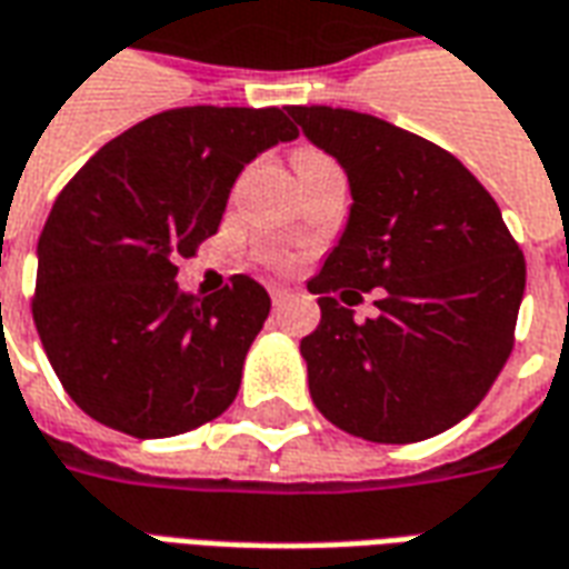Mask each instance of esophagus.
I'll use <instances>...</instances> for the list:
<instances>
[{"label": "esophagus", "instance_id": "1", "mask_svg": "<svg viewBox=\"0 0 569 569\" xmlns=\"http://www.w3.org/2000/svg\"><path fill=\"white\" fill-rule=\"evenodd\" d=\"M286 298H289V289H283V286H271V301H273V305H283Z\"/></svg>", "mask_w": 569, "mask_h": 569}]
</instances>
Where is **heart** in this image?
I'll list each match as a JSON object with an SVG mask.
<instances>
[{"label":"heart","mask_w":569,"mask_h":569,"mask_svg":"<svg viewBox=\"0 0 569 569\" xmlns=\"http://www.w3.org/2000/svg\"><path fill=\"white\" fill-rule=\"evenodd\" d=\"M326 160L323 153H313V150H305V153H298L296 157V166H308V162H320ZM264 261L277 268V271H289V268H296L298 264V256L296 252H283V249H277V252H268Z\"/></svg>","instance_id":"obj_1"}]
</instances>
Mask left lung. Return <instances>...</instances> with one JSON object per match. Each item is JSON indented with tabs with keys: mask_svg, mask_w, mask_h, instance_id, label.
Returning a JSON list of instances; mask_svg holds the SVG:
<instances>
[{
	"mask_svg": "<svg viewBox=\"0 0 569 569\" xmlns=\"http://www.w3.org/2000/svg\"><path fill=\"white\" fill-rule=\"evenodd\" d=\"M351 181V218L313 277L320 326L301 339L329 422L416 443L462 422L515 348L527 261L487 188L443 147L369 113L289 107ZM380 289V317L350 305Z\"/></svg>",
	"mask_w": 569,
	"mask_h": 569,
	"instance_id": "obj_1",
	"label": "left lung"
}]
</instances>
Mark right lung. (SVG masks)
Masks as SVG:
<instances>
[{"label": "right lung", "mask_w": 569, "mask_h": 569, "mask_svg": "<svg viewBox=\"0 0 569 569\" xmlns=\"http://www.w3.org/2000/svg\"><path fill=\"white\" fill-rule=\"evenodd\" d=\"M292 138L280 107H178L107 141L61 190L39 237L33 323L94 422L172 437L233 403L271 298L246 273L190 296L174 261L216 233L246 162Z\"/></svg>", "instance_id": "1"}]
</instances>
